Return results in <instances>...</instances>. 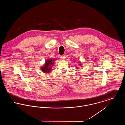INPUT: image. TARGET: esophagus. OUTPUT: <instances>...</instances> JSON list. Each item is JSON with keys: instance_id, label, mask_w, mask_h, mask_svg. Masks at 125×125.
<instances>
[{"instance_id": "esophagus-1", "label": "esophagus", "mask_w": 125, "mask_h": 125, "mask_svg": "<svg viewBox=\"0 0 125 125\" xmlns=\"http://www.w3.org/2000/svg\"><path fill=\"white\" fill-rule=\"evenodd\" d=\"M61 58L62 59V60H64L66 58V55H62L61 56Z\"/></svg>"}]
</instances>
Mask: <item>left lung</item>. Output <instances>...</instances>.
Returning a JSON list of instances; mask_svg holds the SVG:
<instances>
[{
  "label": "left lung",
  "mask_w": 125,
  "mask_h": 125,
  "mask_svg": "<svg viewBox=\"0 0 125 125\" xmlns=\"http://www.w3.org/2000/svg\"><path fill=\"white\" fill-rule=\"evenodd\" d=\"M80 65H81V64H80Z\"/></svg>",
  "instance_id": "8db88e82"
}]
</instances>
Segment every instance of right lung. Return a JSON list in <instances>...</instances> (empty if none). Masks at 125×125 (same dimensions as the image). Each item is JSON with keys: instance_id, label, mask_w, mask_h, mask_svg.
<instances>
[{"instance_id": "obj_1", "label": "right lung", "mask_w": 125, "mask_h": 125, "mask_svg": "<svg viewBox=\"0 0 125 125\" xmlns=\"http://www.w3.org/2000/svg\"><path fill=\"white\" fill-rule=\"evenodd\" d=\"M54 62V60H48L46 61L45 65L41 68L42 71L44 73H50L52 70V66Z\"/></svg>"}]
</instances>
